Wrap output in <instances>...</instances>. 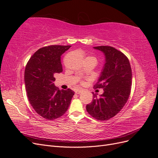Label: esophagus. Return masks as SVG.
I'll return each instance as SVG.
<instances>
[{"label":"esophagus","instance_id":"obj_1","mask_svg":"<svg viewBox=\"0 0 158 158\" xmlns=\"http://www.w3.org/2000/svg\"><path fill=\"white\" fill-rule=\"evenodd\" d=\"M83 90L82 89H77L76 91V94H80L81 93H82Z\"/></svg>","mask_w":158,"mask_h":158}]
</instances>
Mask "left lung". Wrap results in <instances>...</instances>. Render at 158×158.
I'll return each mask as SVG.
<instances>
[{
    "mask_svg": "<svg viewBox=\"0 0 158 158\" xmlns=\"http://www.w3.org/2000/svg\"><path fill=\"white\" fill-rule=\"evenodd\" d=\"M106 56V63L94 88H103L98 98L93 93V100L86 106L88 113L99 121L111 118L125 106L131 94L132 70L127 56L111 46L94 47Z\"/></svg>",
    "mask_w": 158,
    "mask_h": 158,
    "instance_id": "left-lung-1",
    "label": "left lung"
}]
</instances>
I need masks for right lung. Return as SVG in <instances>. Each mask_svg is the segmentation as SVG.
<instances>
[{
    "label": "right lung",
    "instance_id": "1",
    "mask_svg": "<svg viewBox=\"0 0 158 158\" xmlns=\"http://www.w3.org/2000/svg\"><path fill=\"white\" fill-rule=\"evenodd\" d=\"M70 45H49L40 48L28 60L24 73L27 95L36 113L52 121L66 113L74 92L55 86V75L63 72L60 56Z\"/></svg>",
    "mask_w": 158,
    "mask_h": 158
}]
</instances>
